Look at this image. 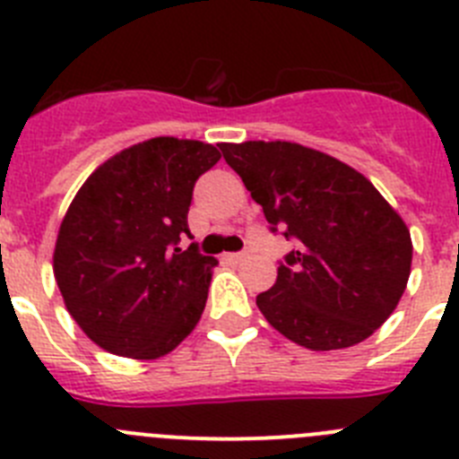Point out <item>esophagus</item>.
<instances>
[{"label":"esophagus","mask_w":459,"mask_h":459,"mask_svg":"<svg viewBox=\"0 0 459 459\" xmlns=\"http://www.w3.org/2000/svg\"><path fill=\"white\" fill-rule=\"evenodd\" d=\"M226 261L229 263H242L247 258V254H226Z\"/></svg>","instance_id":"1"}]
</instances>
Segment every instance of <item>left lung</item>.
<instances>
[{
  "mask_svg": "<svg viewBox=\"0 0 459 459\" xmlns=\"http://www.w3.org/2000/svg\"><path fill=\"white\" fill-rule=\"evenodd\" d=\"M296 249L256 298L286 340L312 351L360 344L385 324L411 274L409 229L377 186L340 159L286 141L219 145Z\"/></svg>",
  "mask_w": 459,
  "mask_h": 459,
  "instance_id": "obj_1",
  "label": "left lung"
}]
</instances>
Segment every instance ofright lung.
I'll use <instances>...</instances> for the list:
<instances>
[{"label":"right lung","mask_w":459,"mask_h":459,"mask_svg":"<svg viewBox=\"0 0 459 459\" xmlns=\"http://www.w3.org/2000/svg\"><path fill=\"white\" fill-rule=\"evenodd\" d=\"M221 159L210 143L159 135L103 161L78 189L55 242L64 305L103 351L157 360L201 321L214 256L189 235L194 185Z\"/></svg>","instance_id":"right-lung-1"}]
</instances>
